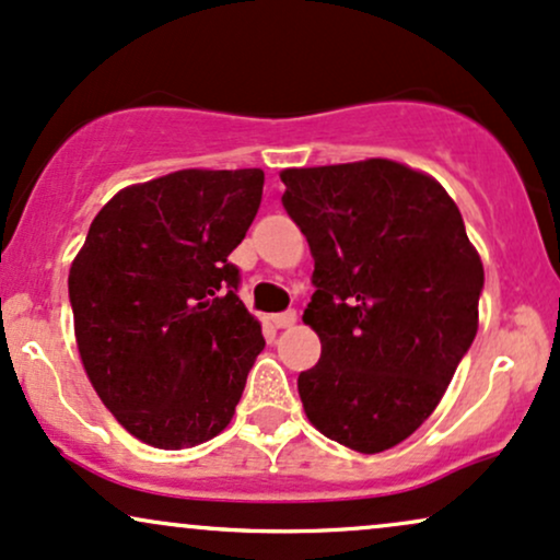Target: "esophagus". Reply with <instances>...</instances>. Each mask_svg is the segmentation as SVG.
<instances>
[{"label": "esophagus", "mask_w": 560, "mask_h": 560, "mask_svg": "<svg viewBox=\"0 0 560 560\" xmlns=\"http://www.w3.org/2000/svg\"><path fill=\"white\" fill-rule=\"evenodd\" d=\"M269 322H272V325L278 327V330H282V327H291V325H293V322H295V312H293V308H288V312L272 314V317H269Z\"/></svg>", "instance_id": "1"}]
</instances>
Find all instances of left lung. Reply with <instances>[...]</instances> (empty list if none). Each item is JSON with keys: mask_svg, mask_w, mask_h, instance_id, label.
<instances>
[{"mask_svg": "<svg viewBox=\"0 0 560 560\" xmlns=\"http://www.w3.org/2000/svg\"><path fill=\"white\" fill-rule=\"evenodd\" d=\"M306 235L304 322L322 357L299 374L304 411L359 453L406 440L435 411L477 335L485 269L435 177L390 160L282 170Z\"/></svg>", "mask_w": 560, "mask_h": 560, "instance_id": "obj_1", "label": "left lung"}]
</instances>
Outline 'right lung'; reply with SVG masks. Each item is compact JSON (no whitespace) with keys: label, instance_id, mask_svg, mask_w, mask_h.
I'll use <instances>...</instances> for the list:
<instances>
[{"label":"right lung","instance_id":"add662e5","mask_svg":"<svg viewBox=\"0 0 560 560\" xmlns=\"http://www.w3.org/2000/svg\"><path fill=\"white\" fill-rule=\"evenodd\" d=\"M261 170H180L120 190L70 267L91 385L130 435L194 448L233 419L265 348L228 259L261 203Z\"/></svg>","mask_w":560,"mask_h":560}]
</instances>
